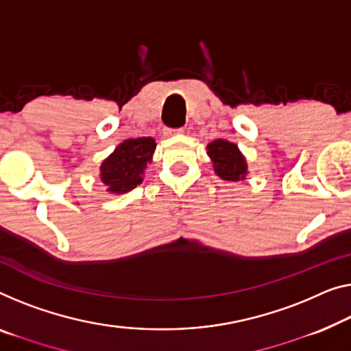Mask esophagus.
<instances>
[{
    "instance_id": "1",
    "label": "esophagus",
    "mask_w": 351,
    "mask_h": 351,
    "mask_svg": "<svg viewBox=\"0 0 351 351\" xmlns=\"http://www.w3.org/2000/svg\"><path fill=\"white\" fill-rule=\"evenodd\" d=\"M184 132V130H182V128H180V129H169L167 128L165 130H164V134L165 135H173V134H182Z\"/></svg>"
}]
</instances>
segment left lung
Instances as JSON below:
<instances>
[{
    "label": "left lung",
    "instance_id": "8db88e82",
    "mask_svg": "<svg viewBox=\"0 0 351 351\" xmlns=\"http://www.w3.org/2000/svg\"><path fill=\"white\" fill-rule=\"evenodd\" d=\"M208 154L214 162V171L227 181L244 180L247 165L238 146L227 140H214L208 145Z\"/></svg>",
    "mask_w": 351,
    "mask_h": 351
}]
</instances>
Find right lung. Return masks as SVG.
<instances>
[{
    "mask_svg": "<svg viewBox=\"0 0 351 351\" xmlns=\"http://www.w3.org/2000/svg\"><path fill=\"white\" fill-rule=\"evenodd\" d=\"M156 142L151 137L129 138L102 162L101 180L112 193H124L143 181V170L151 160Z\"/></svg>",
    "mask_w": 351,
    "mask_h": 351,
    "instance_id": "add662e5",
    "label": "right lung"
}]
</instances>
